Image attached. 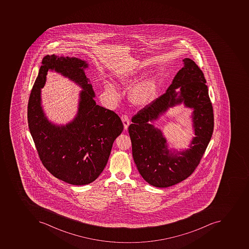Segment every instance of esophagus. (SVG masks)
Returning <instances> with one entry per match:
<instances>
[{
    "mask_svg": "<svg viewBox=\"0 0 249 249\" xmlns=\"http://www.w3.org/2000/svg\"><path fill=\"white\" fill-rule=\"evenodd\" d=\"M122 122H123L124 129L127 130V127L129 125L130 123L129 117H128L127 114H123V115L122 116Z\"/></svg>",
    "mask_w": 249,
    "mask_h": 249,
    "instance_id": "obj_1",
    "label": "esophagus"
}]
</instances>
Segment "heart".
Instances as JSON below:
<instances>
[{
	"label": "heart",
	"mask_w": 249,
	"mask_h": 249,
	"mask_svg": "<svg viewBox=\"0 0 249 249\" xmlns=\"http://www.w3.org/2000/svg\"><path fill=\"white\" fill-rule=\"evenodd\" d=\"M136 74L137 73L135 71H131L129 74H124L121 77L120 81L123 84L132 83L135 81ZM106 89L112 96L114 97L118 96L117 91L113 85L107 83L106 85ZM156 90H157V87H156L155 78L153 77H148L142 82H140L133 89V90L131 91V99L135 104L139 105H146L154 98Z\"/></svg>",
	"instance_id": "heart-1"
}]
</instances>
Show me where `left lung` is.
<instances>
[{
	"instance_id": "obj_1",
	"label": "left lung",
	"mask_w": 249,
	"mask_h": 249,
	"mask_svg": "<svg viewBox=\"0 0 249 249\" xmlns=\"http://www.w3.org/2000/svg\"><path fill=\"white\" fill-rule=\"evenodd\" d=\"M183 61L184 67L177 73L166 93L139 110L128 127L139 172L146 182L158 188L172 186L188 178L199 164L213 132V109L203 72L190 58ZM178 88H180L179 96L175 91ZM182 102L195 110L196 137L190 149L171 153L160 131L148 122L157 119L170 106Z\"/></svg>"
}]
</instances>
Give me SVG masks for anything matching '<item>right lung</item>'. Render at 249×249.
I'll list each match as a JSON object with an SVG mask.
<instances>
[{"label":"right lung","mask_w":249,"mask_h":249,"mask_svg":"<svg viewBox=\"0 0 249 249\" xmlns=\"http://www.w3.org/2000/svg\"><path fill=\"white\" fill-rule=\"evenodd\" d=\"M87 67L86 61L77 57L47 55L28 103L29 128L42 163L55 178L74 185L89 184L100 176L124 127L118 114L96 104L85 74ZM49 70L68 76L84 89L78 114L65 126L51 124L41 110L40 91Z\"/></svg>","instance_id":"obj_1"}]
</instances>
